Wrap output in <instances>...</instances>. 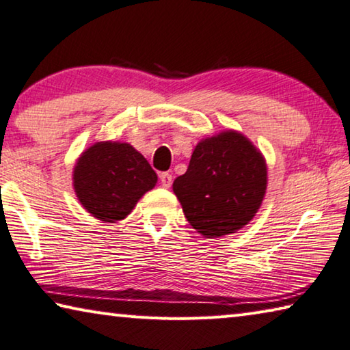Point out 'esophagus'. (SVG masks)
<instances>
[{"instance_id": "1", "label": "esophagus", "mask_w": 350, "mask_h": 350, "mask_svg": "<svg viewBox=\"0 0 350 350\" xmlns=\"http://www.w3.org/2000/svg\"><path fill=\"white\" fill-rule=\"evenodd\" d=\"M159 179H161L162 187H165V188H170L171 183H173V176H171L170 173H161Z\"/></svg>"}]
</instances>
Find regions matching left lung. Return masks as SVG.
Instances as JSON below:
<instances>
[{
    "mask_svg": "<svg viewBox=\"0 0 350 350\" xmlns=\"http://www.w3.org/2000/svg\"><path fill=\"white\" fill-rule=\"evenodd\" d=\"M267 189L260 151L238 131L200 140L173 191L191 227L205 238L236 233L256 215Z\"/></svg>",
    "mask_w": 350,
    "mask_h": 350,
    "instance_id": "8db88e82",
    "label": "left lung"
}]
</instances>
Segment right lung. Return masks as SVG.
Masks as SVG:
<instances>
[{
  "label": "right lung",
  "mask_w": 350,
  "mask_h": 350,
  "mask_svg": "<svg viewBox=\"0 0 350 350\" xmlns=\"http://www.w3.org/2000/svg\"><path fill=\"white\" fill-rule=\"evenodd\" d=\"M74 189L88 213L103 222H117L157 183L156 171L129 144L97 142L75 163Z\"/></svg>",
  "instance_id": "right-lung-1"
}]
</instances>
